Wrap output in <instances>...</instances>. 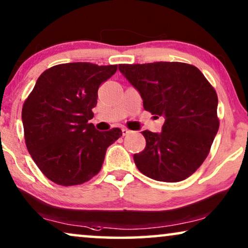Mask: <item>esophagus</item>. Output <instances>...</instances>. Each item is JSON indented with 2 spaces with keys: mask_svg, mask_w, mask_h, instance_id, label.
Instances as JSON below:
<instances>
[{
  "mask_svg": "<svg viewBox=\"0 0 248 248\" xmlns=\"http://www.w3.org/2000/svg\"><path fill=\"white\" fill-rule=\"evenodd\" d=\"M121 130H123V135L124 136H127L128 134H130V130H129V129H127V128H123V129H121Z\"/></svg>",
  "mask_w": 248,
  "mask_h": 248,
  "instance_id": "34e87169",
  "label": "esophagus"
}]
</instances>
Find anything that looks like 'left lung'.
<instances>
[{
	"label": "left lung",
	"mask_w": 248,
	"mask_h": 248,
	"mask_svg": "<svg viewBox=\"0 0 248 248\" xmlns=\"http://www.w3.org/2000/svg\"><path fill=\"white\" fill-rule=\"evenodd\" d=\"M119 71L140 93L144 109L165 118L160 134L141 131L146 147L134 155L136 166L162 182L192 175L207 158L219 129L216 90L186 62L120 64Z\"/></svg>",
	"instance_id": "1"
}]
</instances>
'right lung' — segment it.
I'll return each mask as SVG.
<instances>
[{"label":"right lung","mask_w":248,"mask_h":248,"mask_svg":"<svg viewBox=\"0 0 248 248\" xmlns=\"http://www.w3.org/2000/svg\"><path fill=\"white\" fill-rule=\"evenodd\" d=\"M118 65L67 62L48 68L22 107L24 140L39 170L51 182L78 186L95 176L107 148L123 131H99L89 120L97 102L99 86Z\"/></svg>","instance_id":"right-lung-1"}]
</instances>
